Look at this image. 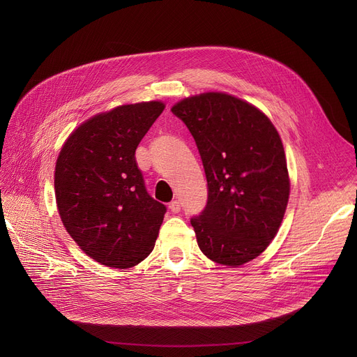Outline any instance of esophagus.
Wrapping results in <instances>:
<instances>
[{
    "label": "esophagus",
    "instance_id": "obj_1",
    "mask_svg": "<svg viewBox=\"0 0 357 357\" xmlns=\"http://www.w3.org/2000/svg\"><path fill=\"white\" fill-rule=\"evenodd\" d=\"M169 210H171V211L175 213V214L179 213V211H181V204H179V201L175 199V201H172L171 204H169Z\"/></svg>",
    "mask_w": 357,
    "mask_h": 357
}]
</instances>
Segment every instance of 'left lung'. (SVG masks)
Listing matches in <instances>:
<instances>
[{
  "instance_id": "obj_1",
  "label": "left lung",
  "mask_w": 357,
  "mask_h": 357,
  "mask_svg": "<svg viewBox=\"0 0 357 357\" xmlns=\"http://www.w3.org/2000/svg\"><path fill=\"white\" fill-rule=\"evenodd\" d=\"M192 135L208 199L191 218L201 252L215 264L240 266L276 236L288 198L284 144L255 105L224 92H204L172 107Z\"/></svg>"
}]
</instances>
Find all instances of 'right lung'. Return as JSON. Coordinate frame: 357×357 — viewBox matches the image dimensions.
<instances>
[{
  "label": "right lung",
  "instance_id": "right-lung-1",
  "mask_svg": "<svg viewBox=\"0 0 357 357\" xmlns=\"http://www.w3.org/2000/svg\"><path fill=\"white\" fill-rule=\"evenodd\" d=\"M165 104H127L82 123L54 167V194L69 236L101 265L136 266L153 250L166 207L146 191L140 140Z\"/></svg>",
  "mask_w": 357,
  "mask_h": 357
}]
</instances>
